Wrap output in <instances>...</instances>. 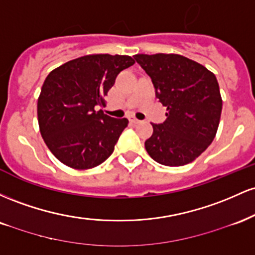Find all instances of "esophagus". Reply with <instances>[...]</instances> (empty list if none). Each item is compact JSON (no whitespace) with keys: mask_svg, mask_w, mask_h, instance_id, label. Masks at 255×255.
<instances>
[{"mask_svg":"<svg viewBox=\"0 0 255 255\" xmlns=\"http://www.w3.org/2000/svg\"><path fill=\"white\" fill-rule=\"evenodd\" d=\"M129 122H130V124H134V125H135V124H139V120H137V119H135V118H134V116H129Z\"/></svg>","mask_w":255,"mask_h":255,"instance_id":"esophagus-1","label":"esophagus"}]
</instances>
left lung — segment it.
I'll list each match as a JSON object with an SVG mask.
<instances>
[{
  "mask_svg": "<svg viewBox=\"0 0 255 255\" xmlns=\"http://www.w3.org/2000/svg\"><path fill=\"white\" fill-rule=\"evenodd\" d=\"M134 58L166 107L165 121L152 124L153 134L145 141L146 151L159 164H188L217 133L223 102L216 75L182 55L137 54Z\"/></svg>",
  "mask_w": 255,
  "mask_h": 255,
  "instance_id": "left-lung-1",
  "label": "left lung"
}]
</instances>
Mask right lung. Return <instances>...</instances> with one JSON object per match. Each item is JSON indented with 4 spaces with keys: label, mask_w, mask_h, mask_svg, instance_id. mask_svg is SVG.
Returning a JSON list of instances; mask_svg holds the SVG:
<instances>
[{
    "label": "right lung",
    "mask_w": 255,
    "mask_h": 255,
    "mask_svg": "<svg viewBox=\"0 0 255 255\" xmlns=\"http://www.w3.org/2000/svg\"><path fill=\"white\" fill-rule=\"evenodd\" d=\"M134 63L127 55L93 54L49 73L38 97V124L44 142L64 165L85 170L113 153L128 120L110 118L97 108L105 105L119 73Z\"/></svg>",
    "instance_id": "1"
}]
</instances>
